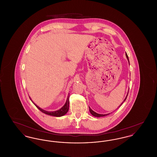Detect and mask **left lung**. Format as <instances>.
Wrapping results in <instances>:
<instances>
[{"label":"left lung","mask_w":157,"mask_h":157,"mask_svg":"<svg viewBox=\"0 0 157 157\" xmlns=\"http://www.w3.org/2000/svg\"><path fill=\"white\" fill-rule=\"evenodd\" d=\"M125 55H126V57H127V59L128 60V62H129V58H128V55H127V53H125ZM128 94H127V96H126V97L124 99V101L121 103V104L120 105V106H118V108L120 107L122 104L124 103V102L126 100V99H127V96H128ZM89 108H90V113L93 115V116H94V117H105V116H106V115H109V113H108V114H99V113H98L97 112H94L93 110H92L91 109H90V106H89ZM118 109V108H117Z\"/></svg>","instance_id":"obj_1"}]
</instances>
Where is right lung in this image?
Returning <instances> with one entry per match:
<instances>
[{"label": "right lung", "mask_w": 157, "mask_h": 157, "mask_svg": "<svg viewBox=\"0 0 157 157\" xmlns=\"http://www.w3.org/2000/svg\"><path fill=\"white\" fill-rule=\"evenodd\" d=\"M30 99L32 101L30 98ZM32 102H33V104L35 105L41 112H42L43 113H46L47 115H51V116H53V117H60L63 116L64 115H65L68 112L69 105V94H68L67 99V101H66L65 105L60 109L57 110V111H45L44 109L40 108L39 106H38L37 105L35 104L32 101Z\"/></svg>", "instance_id": "1"}]
</instances>
